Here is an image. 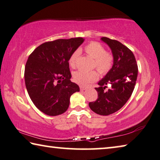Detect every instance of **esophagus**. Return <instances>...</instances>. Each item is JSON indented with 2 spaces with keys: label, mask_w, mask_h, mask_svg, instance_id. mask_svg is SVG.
<instances>
[{
  "label": "esophagus",
  "mask_w": 160,
  "mask_h": 160,
  "mask_svg": "<svg viewBox=\"0 0 160 160\" xmlns=\"http://www.w3.org/2000/svg\"><path fill=\"white\" fill-rule=\"evenodd\" d=\"M79 88H80L81 91H84V90H86V88L85 86H79Z\"/></svg>",
  "instance_id": "obj_1"
}]
</instances>
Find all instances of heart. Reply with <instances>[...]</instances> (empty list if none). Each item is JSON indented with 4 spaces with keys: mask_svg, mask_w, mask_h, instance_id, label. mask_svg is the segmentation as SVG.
<instances>
[{
    "mask_svg": "<svg viewBox=\"0 0 160 160\" xmlns=\"http://www.w3.org/2000/svg\"><path fill=\"white\" fill-rule=\"evenodd\" d=\"M85 52L95 60V66L102 74L108 72L112 67V56L109 52H106L103 46L97 42H91L85 46ZM79 52L75 51L72 54L69 59V64L72 68H75L77 65ZM98 77L97 72L95 71L83 72L77 71L73 74V79L79 85H87L88 83L96 81Z\"/></svg>",
    "mask_w": 160,
    "mask_h": 160,
    "instance_id": "heart-1",
    "label": "heart"
}]
</instances>
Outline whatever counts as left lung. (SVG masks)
I'll return each mask as SVG.
<instances>
[{
	"mask_svg": "<svg viewBox=\"0 0 160 160\" xmlns=\"http://www.w3.org/2000/svg\"><path fill=\"white\" fill-rule=\"evenodd\" d=\"M101 40L111 49L113 64L106 76L98 82V98L88 103L92 111L101 116L114 113L126 103L134 90L138 77L137 62L131 50L120 42L103 37ZM112 87L105 91L106 85Z\"/></svg>",
	"mask_w": 160,
	"mask_h": 160,
	"instance_id": "1",
	"label": "left lung"
}]
</instances>
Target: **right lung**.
Masks as SVG:
<instances>
[{"mask_svg": "<svg viewBox=\"0 0 160 160\" xmlns=\"http://www.w3.org/2000/svg\"><path fill=\"white\" fill-rule=\"evenodd\" d=\"M83 42L82 38L47 42L29 56L25 86L33 103L44 114L64 113L69 108L71 96L80 91L77 83L70 81L69 59Z\"/></svg>", "mask_w": 160, "mask_h": 160, "instance_id": "add662e5", "label": "right lung"}]
</instances>
